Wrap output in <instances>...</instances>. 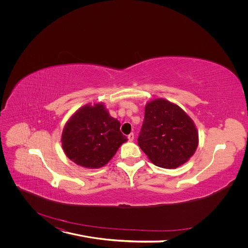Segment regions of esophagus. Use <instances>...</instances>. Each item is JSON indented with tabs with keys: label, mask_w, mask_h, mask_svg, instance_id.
Here are the masks:
<instances>
[{
	"label": "esophagus",
	"mask_w": 248,
	"mask_h": 248,
	"mask_svg": "<svg viewBox=\"0 0 248 248\" xmlns=\"http://www.w3.org/2000/svg\"><path fill=\"white\" fill-rule=\"evenodd\" d=\"M127 139H128L129 141H133L134 139H135V135H134V134H129V135L127 136Z\"/></svg>",
	"instance_id": "1"
}]
</instances>
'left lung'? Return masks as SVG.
<instances>
[{
	"instance_id": "obj_1",
	"label": "left lung",
	"mask_w": 248,
	"mask_h": 248,
	"mask_svg": "<svg viewBox=\"0 0 248 248\" xmlns=\"http://www.w3.org/2000/svg\"><path fill=\"white\" fill-rule=\"evenodd\" d=\"M198 142L195 124L177 104L164 98L146 104L138 144L154 165L178 168L192 157Z\"/></svg>"
}]
</instances>
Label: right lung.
Masks as SVG:
<instances>
[{
    "mask_svg": "<svg viewBox=\"0 0 248 248\" xmlns=\"http://www.w3.org/2000/svg\"><path fill=\"white\" fill-rule=\"evenodd\" d=\"M120 126V122L109 115L103 103L86 104L65 124L61 138L63 151L78 166L103 167L127 140Z\"/></svg>",
    "mask_w": 248,
    "mask_h": 248,
    "instance_id": "1",
    "label": "right lung"
}]
</instances>
